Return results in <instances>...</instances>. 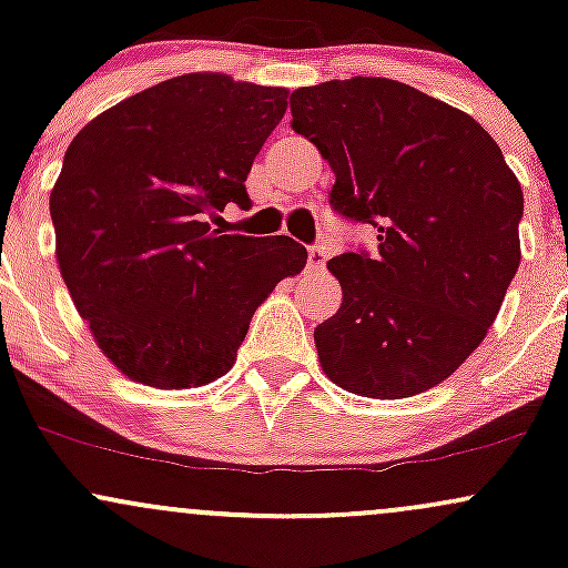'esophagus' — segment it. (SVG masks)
I'll return each instance as SVG.
<instances>
[{
	"label": "esophagus",
	"mask_w": 568,
	"mask_h": 568,
	"mask_svg": "<svg viewBox=\"0 0 568 568\" xmlns=\"http://www.w3.org/2000/svg\"><path fill=\"white\" fill-rule=\"evenodd\" d=\"M325 258H328L325 247L312 245L310 251H306V270H310V272H323L325 270Z\"/></svg>",
	"instance_id": "34e87169"
}]
</instances>
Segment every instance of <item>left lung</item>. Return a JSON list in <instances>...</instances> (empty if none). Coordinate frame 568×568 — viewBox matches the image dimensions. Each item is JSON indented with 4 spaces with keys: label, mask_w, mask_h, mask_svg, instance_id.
I'll list each match as a JSON object with an SVG mask.
<instances>
[{
    "label": "left lung",
    "mask_w": 568,
    "mask_h": 568,
    "mask_svg": "<svg viewBox=\"0 0 568 568\" xmlns=\"http://www.w3.org/2000/svg\"><path fill=\"white\" fill-rule=\"evenodd\" d=\"M291 128L328 160L331 205L379 251L331 258L342 306L315 328L331 382L379 400L446 382L484 342L520 264L524 192L470 114L384 77L291 93Z\"/></svg>",
    "instance_id": "1"
}]
</instances>
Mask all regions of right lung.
I'll use <instances>...</instances> for the list:
<instances>
[{
	"mask_svg": "<svg viewBox=\"0 0 568 568\" xmlns=\"http://www.w3.org/2000/svg\"><path fill=\"white\" fill-rule=\"evenodd\" d=\"M288 90L194 71L125 98L69 143L50 192L77 312L128 379L189 389L237 361L253 312L304 270L296 240L219 234Z\"/></svg>",
	"mask_w": 568,
	"mask_h": 568,
	"instance_id": "add662e5",
	"label": "right lung"
}]
</instances>
